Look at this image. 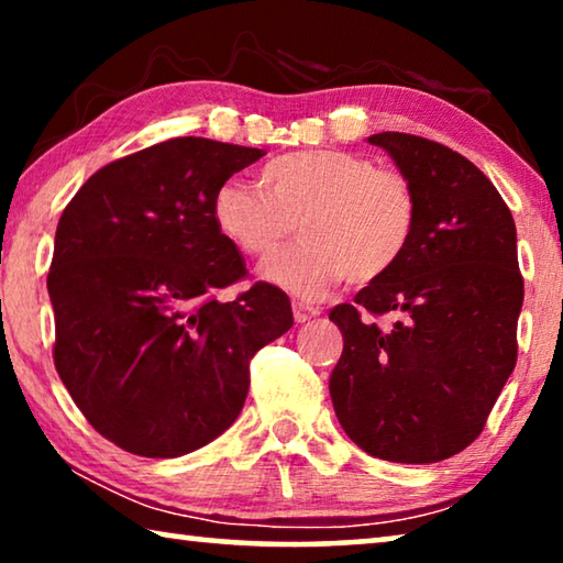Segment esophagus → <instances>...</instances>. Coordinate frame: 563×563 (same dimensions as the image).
Instances as JSON below:
<instances>
[{
	"instance_id": "esophagus-1",
	"label": "esophagus",
	"mask_w": 563,
	"mask_h": 563,
	"mask_svg": "<svg viewBox=\"0 0 563 563\" xmlns=\"http://www.w3.org/2000/svg\"><path fill=\"white\" fill-rule=\"evenodd\" d=\"M292 316L298 322H308L312 318H318L320 310L312 308V305H305V302H292Z\"/></svg>"
}]
</instances>
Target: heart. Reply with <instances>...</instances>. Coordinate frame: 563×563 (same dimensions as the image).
Segmentation results:
<instances>
[{"mask_svg": "<svg viewBox=\"0 0 563 563\" xmlns=\"http://www.w3.org/2000/svg\"><path fill=\"white\" fill-rule=\"evenodd\" d=\"M211 216L218 233L251 258H268L298 228L302 243L265 263L263 275L300 298H322L345 278L379 280L402 261L417 196L402 170L350 151L310 148L268 161L258 186L225 180Z\"/></svg>", "mask_w": 563, "mask_h": 563, "instance_id": "heart-1", "label": "heart"}]
</instances>
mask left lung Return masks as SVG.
Masks as SVG:
<instances>
[{
	"instance_id": "1",
	"label": "left lung",
	"mask_w": 563,
	"mask_h": 563,
	"mask_svg": "<svg viewBox=\"0 0 563 563\" xmlns=\"http://www.w3.org/2000/svg\"><path fill=\"white\" fill-rule=\"evenodd\" d=\"M369 144L412 184L417 228L393 271L330 310L345 340L330 397L360 450L432 464L482 434L517 365V225L492 180L450 146L399 131ZM365 311L400 320L383 331Z\"/></svg>"
}]
</instances>
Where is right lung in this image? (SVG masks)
<instances>
[{"label":"right lung","mask_w":563,"mask_h":563,"mask_svg":"<svg viewBox=\"0 0 563 563\" xmlns=\"http://www.w3.org/2000/svg\"><path fill=\"white\" fill-rule=\"evenodd\" d=\"M263 156L221 141H161L99 168L64 208L46 288L54 365L101 437L180 456L241 415L255 352L292 328L290 298L247 278L218 233L216 188Z\"/></svg>","instance_id":"1"}]
</instances>
